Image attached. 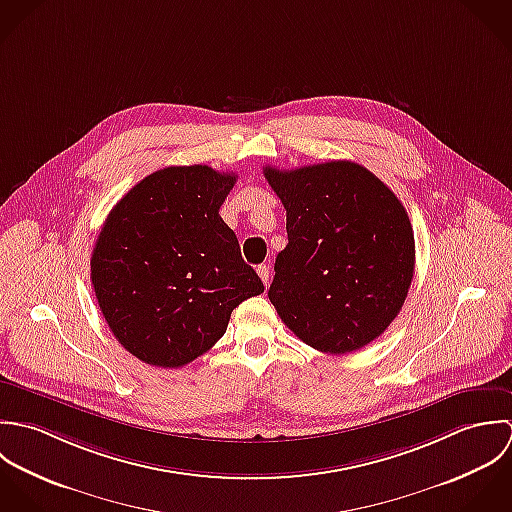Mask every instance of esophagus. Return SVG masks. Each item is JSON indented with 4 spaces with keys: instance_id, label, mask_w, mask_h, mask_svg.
<instances>
[{
    "instance_id": "esophagus-1",
    "label": "esophagus",
    "mask_w": 512,
    "mask_h": 512,
    "mask_svg": "<svg viewBox=\"0 0 512 512\" xmlns=\"http://www.w3.org/2000/svg\"><path fill=\"white\" fill-rule=\"evenodd\" d=\"M257 275L261 277L263 285H267V283H269V277H271V273H269V267H267V265H259V267H257Z\"/></svg>"
}]
</instances>
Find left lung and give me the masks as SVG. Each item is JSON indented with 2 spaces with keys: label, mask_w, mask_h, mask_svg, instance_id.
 I'll list each match as a JSON object with an SVG mask.
<instances>
[{
  "label": "left lung",
  "mask_w": 512,
  "mask_h": 512,
  "mask_svg": "<svg viewBox=\"0 0 512 512\" xmlns=\"http://www.w3.org/2000/svg\"><path fill=\"white\" fill-rule=\"evenodd\" d=\"M287 209L269 301L308 346L346 354L378 338L408 297L415 241L408 211L348 160L263 168Z\"/></svg>",
  "instance_id": "left-lung-1"
}]
</instances>
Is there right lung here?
I'll use <instances>...</instances> for the list:
<instances>
[{
    "label": "right lung",
    "instance_id": "1",
    "mask_svg": "<svg viewBox=\"0 0 512 512\" xmlns=\"http://www.w3.org/2000/svg\"><path fill=\"white\" fill-rule=\"evenodd\" d=\"M235 174L170 166L138 182L104 221L91 281L114 338L138 360L182 368L265 291L219 215Z\"/></svg>",
    "mask_w": 512,
    "mask_h": 512
}]
</instances>
